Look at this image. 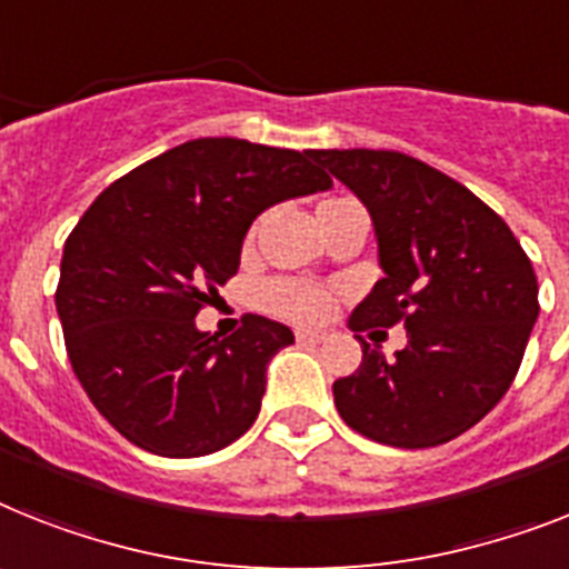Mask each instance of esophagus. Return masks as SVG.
<instances>
[{"label":"esophagus","instance_id":"1","mask_svg":"<svg viewBox=\"0 0 569 569\" xmlns=\"http://www.w3.org/2000/svg\"><path fill=\"white\" fill-rule=\"evenodd\" d=\"M296 340L302 342V346H317V342L328 340V331H322V328H299Z\"/></svg>","mask_w":569,"mask_h":569}]
</instances>
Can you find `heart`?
I'll return each mask as SVG.
<instances>
[{
  "instance_id": "obj_1",
  "label": "heart",
  "mask_w": 569,
  "mask_h": 569,
  "mask_svg": "<svg viewBox=\"0 0 569 569\" xmlns=\"http://www.w3.org/2000/svg\"><path fill=\"white\" fill-rule=\"evenodd\" d=\"M328 203H337V200H328ZM264 302L270 311L281 313V317L299 319V322H313V319H322L331 311L335 296H331V290L311 284V281L279 279L267 284Z\"/></svg>"
}]
</instances>
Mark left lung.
I'll return each instance as SVG.
<instances>
[{
	"instance_id": "1",
	"label": "left lung",
	"mask_w": 569,
	"mask_h": 569,
	"mask_svg": "<svg viewBox=\"0 0 569 569\" xmlns=\"http://www.w3.org/2000/svg\"><path fill=\"white\" fill-rule=\"evenodd\" d=\"M366 206L383 279L349 328L403 322L407 346L369 349L335 380L342 421L392 448H436L491 412L518 375L538 319V279L503 218L396 150H313Z\"/></svg>"
}]
</instances>
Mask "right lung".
Returning <instances> with one entry per match:
<instances>
[{"mask_svg": "<svg viewBox=\"0 0 569 569\" xmlns=\"http://www.w3.org/2000/svg\"><path fill=\"white\" fill-rule=\"evenodd\" d=\"M311 150L191 139L133 168L83 211L63 247L58 317L89 401L157 457H206L256 421L267 363L293 331L247 313L218 340L197 311L238 273L270 206L331 189Z\"/></svg>", "mask_w": 569, "mask_h": 569, "instance_id": "right-lung-1", "label": "right lung"}]
</instances>
